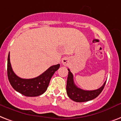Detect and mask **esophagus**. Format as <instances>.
I'll list each match as a JSON object with an SVG mask.
<instances>
[{
    "mask_svg": "<svg viewBox=\"0 0 121 121\" xmlns=\"http://www.w3.org/2000/svg\"><path fill=\"white\" fill-rule=\"evenodd\" d=\"M62 64H63L64 65L67 66V65H69V59L67 58H63L62 60Z\"/></svg>",
    "mask_w": 121,
    "mask_h": 121,
    "instance_id": "1",
    "label": "esophagus"
}]
</instances>
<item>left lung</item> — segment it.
<instances>
[{
  "instance_id": "obj_1",
  "label": "left lung",
  "mask_w": 121,
  "mask_h": 121,
  "mask_svg": "<svg viewBox=\"0 0 121 121\" xmlns=\"http://www.w3.org/2000/svg\"><path fill=\"white\" fill-rule=\"evenodd\" d=\"M69 73L67 80L66 91L67 95L70 99L75 102H82L95 99L101 93L104 89L106 81L100 88L93 91H85L77 87L74 84L73 74L68 69Z\"/></svg>"
}]
</instances>
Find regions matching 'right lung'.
Segmentation results:
<instances>
[{
    "label": "right lung",
    "instance_id": "right-lung-1",
    "mask_svg": "<svg viewBox=\"0 0 121 121\" xmlns=\"http://www.w3.org/2000/svg\"><path fill=\"white\" fill-rule=\"evenodd\" d=\"M60 64L50 67L44 73L33 79H22L13 72L10 62L7 59V76L12 87L19 93L27 97H35L44 94L47 90L51 77L59 68Z\"/></svg>",
    "mask_w": 121,
    "mask_h": 121
}]
</instances>
